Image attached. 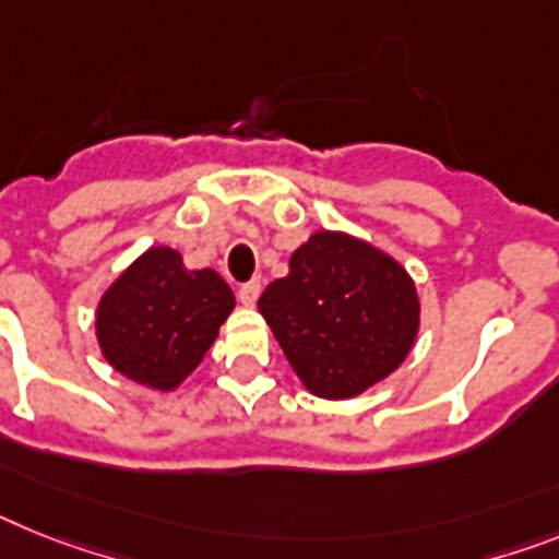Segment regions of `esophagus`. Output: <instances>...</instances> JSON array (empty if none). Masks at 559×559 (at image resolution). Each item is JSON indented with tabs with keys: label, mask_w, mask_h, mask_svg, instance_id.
<instances>
[{
	"label": "esophagus",
	"mask_w": 559,
	"mask_h": 559,
	"mask_svg": "<svg viewBox=\"0 0 559 559\" xmlns=\"http://www.w3.org/2000/svg\"><path fill=\"white\" fill-rule=\"evenodd\" d=\"M258 295H261V281L258 278L243 281L241 287H238V298H241V304H247V307H252V304L258 301Z\"/></svg>",
	"instance_id": "obj_1"
}]
</instances>
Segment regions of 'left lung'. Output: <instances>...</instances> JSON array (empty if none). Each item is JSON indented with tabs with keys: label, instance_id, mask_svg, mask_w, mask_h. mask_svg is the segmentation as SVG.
<instances>
[{
	"label": "left lung",
	"instance_id": "left-lung-1",
	"mask_svg": "<svg viewBox=\"0 0 559 559\" xmlns=\"http://www.w3.org/2000/svg\"><path fill=\"white\" fill-rule=\"evenodd\" d=\"M258 309L318 397L344 401L395 372L415 344L420 304L397 261L358 238L316 233Z\"/></svg>",
	"mask_w": 559,
	"mask_h": 559
}]
</instances>
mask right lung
<instances>
[{
  "label": "right lung",
  "instance_id": "obj_1",
  "mask_svg": "<svg viewBox=\"0 0 559 559\" xmlns=\"http://www.w3.org/2000/svg\"><path fill=\"white\" fill-rule=\"evenodd\" d=\"M233 307L218 272L185 270L176 250L153 247L98 304V344L130 381L173 389L199 367Z\"/></svg>",
  "mask_w": 559,
  "mask_h": 559
}]
</instances>
